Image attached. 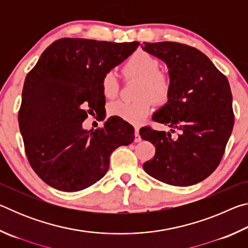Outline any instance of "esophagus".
I'll return each mask as SVG.
<instances>
[{"mask_svg":"<svg viewBox=\"0 0 248 248\" xmlns=\"http://www.w3.org/2000/svg\"><path fill=\"white\" fill-rule=\"evenodd\" d=\"M141 136H140V131H139V128L136 127L134 128V142L136 143H139V142H141Z\"/></svg>","mask_w":248,"mask_h":248,"instance_id":"esophagus-1","label":"esophagus"}]
</instances>
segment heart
I'll return each instance as SVG.
<instances>
[{
  "mask_svg": "<svg viewBox=\"0 0 248 248\" xmlns=\"http://www.w3.org/2000/svg\"><path fill=\"white\" fill-rule=\"evenodd\" d=\"M159 62L150 53L136 51L130 56L124 66V73L128 78L139 79L137 97L134 102L117 100L109 105V114L119 117L130 124H139L152 111L155 103H165L170 94V78L161 72ZM106 98H114L118 94V81L114 72H107L100 83Z\"/></svg>",
  "mask_w": 248,
  "mask_h": 248,
  "instance_id": "heart-1",
  "label": "heart"
}]
</instances>
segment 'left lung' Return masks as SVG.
I'll list each match as a JSON object with an SVG mask.
<instances>
[{"instance_id": "obj_1", "label": "left lung", "mask_w": 248, "mask_h": 248, "mask_svg": "<svg viewBox=\"0 0 248 248\" xmlns=\"http://www.w3.org/2000/svg\"><path fill=\"white\" fill-rule=\"evenodd\" d=\"M143 51L164 62L170 94L152 119L170 128H141L140 136L155 146L143 170L159 182L187 187L200 183L220 164L232 133V93L223 74L210 59L189 46L163 41L144 43ZM177 131V136L171 133Z\"/></svg>"}]
</instances>
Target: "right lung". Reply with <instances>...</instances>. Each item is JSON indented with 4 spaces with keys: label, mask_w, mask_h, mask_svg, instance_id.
I'll return each instance as SVG.
<instances>
[{
    "label": "right lung",
    "mask_w": 248,
    "mask_h": 248,
    "mask_svg": "<svg viewBox=\"0 0 248 248\" xmlns=\"http://www.w3.org/2000/svg\"><path fill=\"white\" fill-rule=\"evenodd\" d=\"M139 45L63 38L50 45L28 73L19 129L32 170L49 186L85 189L107 173L112 151L133 142V127L119 117H109L95 131L84 129L83 121L105 106L104 75Z\"/></svg>",
    "instance_id": "right-lung-1"
}]
</instances>
